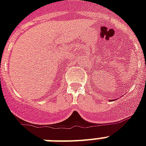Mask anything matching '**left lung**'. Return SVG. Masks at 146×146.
Wrapping results in <instances>:
<instances>
[{"label":"left lung","instance_id":"8db88e82","mask_svg":"<svg viewBox=\"0 0 146 146\" xmlns=\"http://www.w3.org/2000/svg\"><path fill=\"white\" fill-rule=\"evenodd\" d=\"M110 101H113V100H110Z\"/></svg>","mask_w":146,"mask_h":146}]
</instances>
